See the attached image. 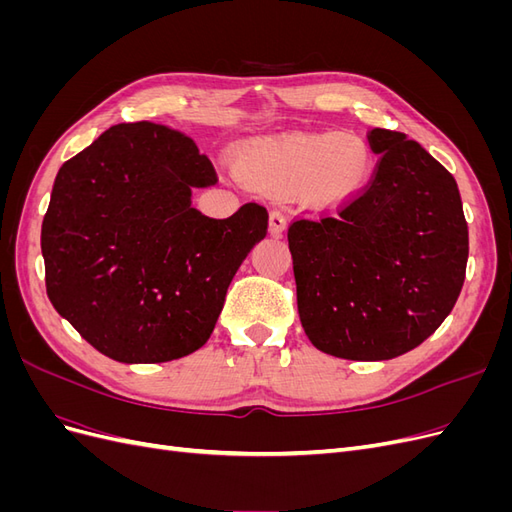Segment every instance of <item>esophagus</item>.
I'll use <instances>...</instances> for the list:
<instances>
[{
    "label": "esophagus",
    "instance_id": "1",
    "mask_svg": "<svg viewBox=\"0 0 512 512\" xmlns=\"http://www.w3.org/2000/svg\"><path fill=\"white\" fill-rule=\"evenodd\" d=\"M284 228H286V215L282 211L273 209L269 213V232H271L273 237H280L282 232H284Z\"/></svg>",
    "mask_w": 512,
    "mask_h": 512
}]
</instances>
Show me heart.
Returning a JSON list of instances; mask_svg holds the SVG:
<instances>
[{
  "label": "heart",
  "mask_w": 512,
  "mask_h": 512,
  "mask_svg": "<svg viewBox=\"0 0 512 512\" xmlns=\"http://www.w3.org/2000/svg\"><path fill=\"white\" fill-rule=\"evenodd\" d=\"M374 158L359 134H288L247 147L241 179L265 194L299 192L307 203L335 205L367 183Z\"/></svg>",
  "instance_id": "1"
}]
</instances>
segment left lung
Segmentation results:
<instances>
[{
  "mask_svg": "<svg viewBox=\"0 0 512 512\" xmlns=\"http://www.w3.org/2000/svg\"><path fill=\"white\" fill-rule=\"evenodd\" d=\"M367 138L380 156L367 188L288 228L305 335L348 361L423 344L455 307L468 265L455 177L406 134L374 128Z\"/></svg>",
  "mask_w": 512,
  "mask_h": 512,
  "instance_id": "1",
  "label": "left lung"
}]
</instances>
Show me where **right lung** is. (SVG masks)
I'll use <instances>...</instances> for the list:
<instances>
[{"mask_svg": "<svg viewBox=\"0 0 512 512\" xmlns=\"http://www.w3.org/2000/svg\"><path fill=\"white\" fill-rule=\"evenodd\" d=\"M218 183L192 138L160 123L108 128L53 183L42 222L46 294L108 359L166 363L205 346L226 290L267 235V209L192 207Z\"/></svg>", "mask_w": 512, "mask_h": 512, "instance_id": "add662e5", "label": "right lung"}]
</instances>
